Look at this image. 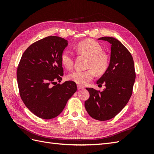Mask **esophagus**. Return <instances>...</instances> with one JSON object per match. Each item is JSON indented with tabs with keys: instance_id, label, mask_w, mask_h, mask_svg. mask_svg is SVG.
Here are the masks:
<instances>
[{
	"instance_id": "obj_1",
	"label": "esophagus",
	"mask_w": 154,
	"mask_h": 154,
	"mask_svg": "<svg viewBox=\"0 0 154 154\" xmlns=\"http://www.w3.org/2000/svg\"><path fill=\"white\" fill-rule=\"evenodd\" d=\"M77 88H78V90H80V89H82V88H83L84 87H83L82 86V85H77Z\"/></svg>"
}]
</instances>
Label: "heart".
Segmentation results:
<instances>
[{
	"instance_id": "b5f03b06",
	"label": "heart",
	"mask_w": 154,
	"mask_h": 154,
	"mask_svg": "<svg viewBox=\"0 0 154 154\" xmlns=\"http://www.w3.org/2000/svg\"><path fill=\"white\" fill-rule=\"evenodd\" d=\"M74 49L78 54L88 57L87 67L88 69L85 71H73L68 75L69 80L80 85H85L94 77L95 73L102 75L109 69V55L102 51L103 48L97 42L91 39L81 41L74 46ZM73 58L71 51H64L60 57L62 66L67 69H71L73 66Z\"/></svg>"
}]
</instances>
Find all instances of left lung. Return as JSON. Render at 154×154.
Listing matches in <instances>:
<instances>
[{
  "mask_svg": "<svg viewBox=\"0 0 154 154\" xmlns=\"http://www.w3.org/2000/svg\"><path fill=\"white\" fill-rule=\"evenodd\" d=\"M111 44L109 69L97 81L105 88L103 91L86 88L90 97L85 107L91 117L96 120H109L117 115L127 104L132 94L136 72L132 56L129 51L113 37L98 38Z\"/></svg>",
  "mask_w": 154,
  "mask_h": 154,
  "instance_id": "obj_1",
  "label": "left lung"
}]
</instances>
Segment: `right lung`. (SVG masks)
I'll use <instances>...</instances> for the list:
<instances>
[{
    "label": "right lung",
    "mask_w": 154,
    "mask_h": 154,
    "mask_svg": "<svg viewBox=\"0 0 154 154\" xmlns=\"http://www.w3.org/2000/svg\"><path fill=\"white\" fill-rule=\"evenodd\" d=\"M67 40L50 36L35 42L23 53L17 71L22 100L32 113L44 119L58 116L77 91L75 82L60 84L63 76L60 57Z\"/></svg>",
    "instance_id": "add662e5"
}]
</instances>
